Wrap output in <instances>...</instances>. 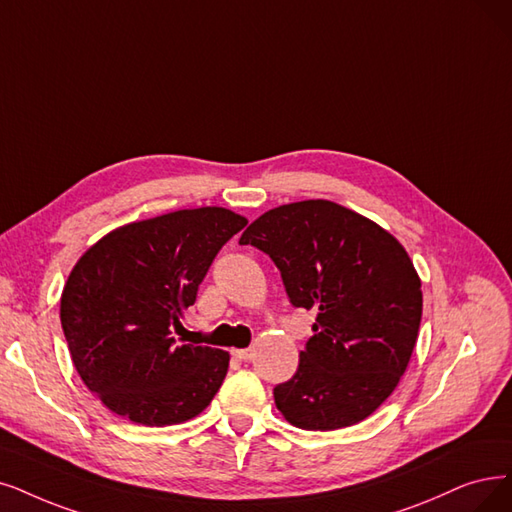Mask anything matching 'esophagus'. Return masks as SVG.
Returning <instances> with one entry per match:
<instances>
[{
  "label": "esophagus",
  "instance_id": "esophagus-1",
  "mask_svg": "<svg viewBox=\"0 0 512 512\" xmlns=\"http://www.w3.org/2000/svg\"><path fill=\"white\" fill-rule=\"evenodd\" d=\"M233 355H235L237 359L245 361V359H250V357H252V349H235V351H233Z\"/></svg>",
  "mask_w": 512,
  "mask_h": 512
}]
</instances>
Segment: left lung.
Listing matches in <instances>:
<instances>
[{
	"label": "left lung",
	"instance_id": "1",
	"mask_svg": "<svg viewBox=\"0 0 512 512\" xmlns=\"http://www.w3.org/2000/svg\"><path fill=\"white\" fill-rule=\"evenodd\" d=\"M241 245L271 256L298 309H315L296 374L275 405L304 431H336L374 414L399 384L422 319L420 277L403 245L334 201L264 212Z\"/></svg>",
	"mask_w": 512,
	"mask_h": 512
}]
</instances>
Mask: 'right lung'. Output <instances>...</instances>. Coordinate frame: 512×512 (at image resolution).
Listing matches in <instances>:
<instances>
[{"mask_svg":"<svg viewBox=\"0 0 512 512\" xmlns=\"http://www.w3.org/2000/svg\"><path fill=\"white\" fill-rule=\"evenodd\" d=\"M245 224L224 208L178 210L119 227L77 260L60 323L77 374L111 412L166 426L210 405L229 353L174 334L216 254Z\"/></svg>","mask_w":512,"mask_h":512,"instance_id":"obj_1","label":"right lung"}]
</instances>
